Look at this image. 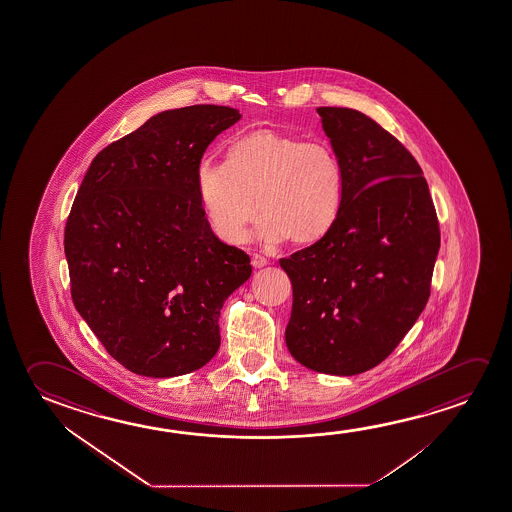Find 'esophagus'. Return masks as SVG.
Wrapping results in <instances>:
<instances>
[{
  "label": "esophagus",
  "instance_id": "obj_1",
  "mask_svg": "<svg viewBox=\"0 0 512 512\" xmlns=\"http://www.w3.org/2000/svg\"><path fill=\"white\" fill-rule=\"evenodd\" d=\"M269 260L266 257H262L259 253H253L252 255V266L253 268H264V266H268Z\"/></svg>",
  "mask_w": 512,
  "mask_h": 512
}]
</instances>
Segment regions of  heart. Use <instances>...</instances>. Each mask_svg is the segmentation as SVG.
Listing matches in <instances>:
<instances>
[{
  "instance_id": "1",
  "label": "heart",
  "mask_w": 512,
  "mask_h": 512,
  "mask_svg": "<svg viewBox=\"0 0 512 512\" xmlns=\"http://www.w3.org/2000/svg\"><path fill=\"white\" fill-rule=\"evenodd\" d=\"M198 197L216 236L243 243L260 213L264 243H314L333 227L344 202V168L323 140L259 129L230 143L228 161L205 158Z\"/></svg>"
}]
</instances>
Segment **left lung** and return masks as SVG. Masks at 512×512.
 I'll use <instances>...</instances> for the list:
<instances>
[{
  "mask_svg": "<svg viewBox=\"0 0 512 512\" xmlns=\"http://www.w3.org/2000/svg\"><path fill=\"white\" fill-rule=\"evenodd\" d=\"M317 113L344 168V202L317 243L280 259L292 284L285 342L307 369L354 376L422 314L440 225L422 168L394 134L351 108Z\"/></svg>",
  "mask_w": 512,
  "mask_h": 512,
  "instance_id": "1",
  "label": "left lung"
}]
</instances>
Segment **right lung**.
<instances>
[{"label":"right lung","mask_w":512,"mask_h":512,"mask_svg":"<svg viewBox=\"0 0 512 512\" xmlns=\"http://www.w3.org/2000/svg\"><path fill=\"white\" fill-rule=\"evenodd\" d=\"M239 118L216 104L158 113L95 156L74 198L63 237L74 307L134 374L204 367L225 299L252 275L198 197L205 149Z\"/></svg>","instance_id":"1"}]
</instances>
